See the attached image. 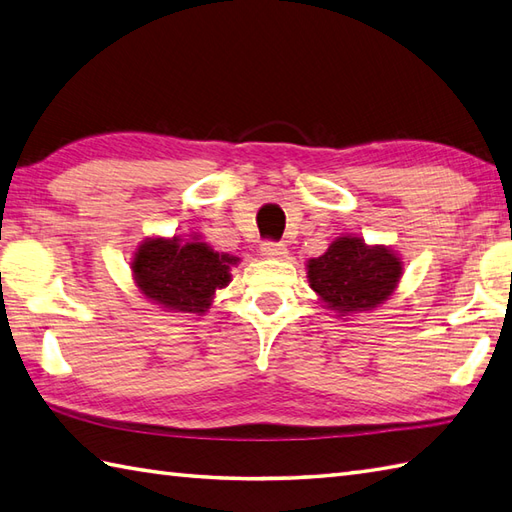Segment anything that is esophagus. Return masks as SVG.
I'll list each match as a JSON object with an SVG mask.
<instances>
[{"instance_id":"obj_1","label":"esophagus","mask_w":512,"mask_h":512,"mask_svg":"<svg viewBox=\"0 0 512 512\" xmlns=\"http://www.w3.org/2000/svg\"><path fill=\"white\" fill-rule=\"evenodd\" d=\"M262 255L268 259H284V257H288V248L279 242H264Z\"/></svg>"}]
</instances>
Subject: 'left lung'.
Listing matches in <instances>:
<instances>
[{
	"mask_svg": "<svg viewBox=\"0 0 512 512\" xmlns=\"http://www.w3.org/2000/svg\"><path fill=\"white\" fill-rule=\"evenodd\" d=\"M402 262L385 246H367L361 237H339L308 262L310 288L341 314L365 312L396 290Z\"/></svg>",
	"mask_w": 512,
	"mask_h": 512,
	"instance_id": "obj_1",
	"label": "left lung"
}]
</instances>
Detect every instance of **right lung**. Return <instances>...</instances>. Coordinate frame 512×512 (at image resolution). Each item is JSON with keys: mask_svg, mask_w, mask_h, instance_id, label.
<instances>
[{"mask_svg": "<svg viewBox=\"0 0 512 512\" xmlns=\"http://www.w3.org/2000/svg\"><path fill=\"white\" fill-rule=\"evenodd\" d=\"M233 264L237 257L215 253L204 242L182 244L178 237H156L136 250L132 270L140 292L162 308L204 312L215 290L228 286Z\"/></svg>", "mask_w": 512, "mask_h": 512, "instance_id": "right-lung-1", "label": "right lung"}]
</instances>
